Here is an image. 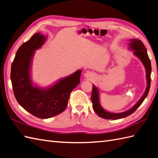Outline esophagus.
<instances>
[{
    "mask_svg": "<svg viewBox=\"0 0 158 158\" xmlns=\"http://www.w3.org/2000/svg\"><path fill=\"white\" fill-rule=\"evenodd\" d=\"M85 78H87L88 80H92V79H93L94 78V76H95V75H94V73L93 72H86L85 73Z\"/></svg>",
    "mask_w": 158,
    "mask_h": 158,
    "instance_id": "1",
    "label": "esophagus"
}]
</instances>
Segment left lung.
<instances>
[{"mask_svg":"<svg viewBox=\"0 0 158 158\" xmlns=\"http://www.w3.org/2000/svg\"><path fill=\"white\" fill-rule=\"evenodd\" d=\"M129 47L131 48L132 50H133V51H134L133 53L141 61L143 64L144 65L145 68L147 82H148V86H147L146 90L142 97L140 99V100L131 109H130V110H128L127 111L122 112V113H111V112H108L106 111L101 106L99 103V90H98V89L95 86L93 85L92 95H91V100H92L93 103V108L94 109V111L96 112V114L99 115L100 118L107 119V120H118V119H121L125 117H127L132 113H134L136 109L141 106L142 103L143 102V101L145 100V99L147 97V96H148V94L149 93L151 85L150 83L151 73H152V65H151V61L148 57L146 48L145 47V45L142 43L141 40L135 39V38L130 40Z\"/></svg>","mask_w":158,"mask_h":158,"instance_id":"left-lung-1","label":"left lung"}]
</instances>
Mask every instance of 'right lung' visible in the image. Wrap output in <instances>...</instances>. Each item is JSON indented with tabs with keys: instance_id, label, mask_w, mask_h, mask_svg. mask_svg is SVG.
Returning <instances> with one entry per match:
<instances>
[{
	"instance_id": "obj_1",
	"label": "right lung",
	"mask_w": 158,
	"mask_h": 158,
	"mask_svg": "<svg viewBox=\"0 0 158 158\" xmlns=\"http://www.w3.org/2000/svg\"><path fill=\"white\" fill-rule=\"evenodd\" d=\"M46 41V36L34 34L17 50L11 65L10 80L17 102L23 109L38 118L47 119L64 111L70 93L79 85L82 71H76L62 78L49 88L33 85L30 76L31 59L35 51Z\"/></svg>"
}]
</instances>
